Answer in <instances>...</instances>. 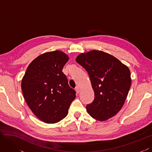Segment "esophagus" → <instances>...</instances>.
<instances>
[{"label":"esophagus","mask_w":152,"mask_h":152,"mask_svg":"<svg viewBox=\"0 0 152 152\" xmlns=\"http://www.w3.org/2000/svg\"><path fill=\"white\" fill-rule=\"evenodd\" d=\"M75 90H76L77 94H79L80 92V87H78V86H77V87L75 88Z\"/></svg>","instance_id":"1"}]
</instances>
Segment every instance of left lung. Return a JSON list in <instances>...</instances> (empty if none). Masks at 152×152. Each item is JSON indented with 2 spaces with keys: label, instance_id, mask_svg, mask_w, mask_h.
<instances>
[{
  "label": "left lung",
  "instance_id": "obj_1",
  "mask_svg": "<svg viewBox=\"0 0 152 152\" xmlns=\"http://www.w3.org/2000/svg\"><path fill=\"white\" fill-rule=\"evenodd\" d=\"M76 61L87 71L94 91V101L86 106L88 114L99 121L112 118L122 109L131 88L129 67L99 50L81 53Z\"/></svg>",
  "mask_w": 152,
  "mask_h": 152
}]
</instances>
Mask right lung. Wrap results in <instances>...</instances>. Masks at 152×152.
Instances as JSON below:
<instances>
[{"instance_id": "obj_1", "label": "right lung", "mask_w": 152, "mask_h": 152, "mask_svg": "<svg viewBox=\"0 0 152 152\" xmlns=\"http://www.w3.org/2000/svg\"><path fill=\"white\" fill-rule=\"evenodd\" d=\"M69 58L59 50L42 53L29 64L21 80L26 102L45 123L55 124L64 119L76 97V92L62 72Z\"/></svg>"}]
</instances>
